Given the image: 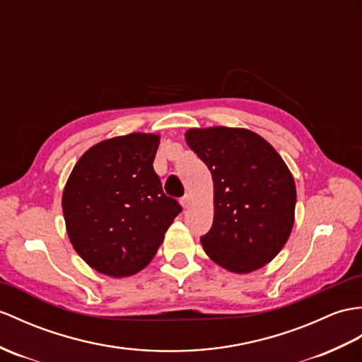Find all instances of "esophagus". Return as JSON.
Returning a JSON list of instances; mask_svg holds the SVG:
<instances>
[{
  "label": "esophagus",
  "instance_id": "obj_1",
  "mask_svg": "<svg viewBox=\"0 0 362 362\" xmlns=\"http://www.w3.org/2000/svg\"><path fill=\"white\" fill-rule=\"evenodd\" d=\"M180 204H182V206L187 209V208H189L191 206V196L189 194H185L182 199H180Z\"/></svg>",
  "mask_w": 362,
  "mask_h": 362
}]
</instances>
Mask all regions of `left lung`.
Segmentation results:
<instances>
[{
  "mask_svg": "<svg viewBox=\"0 0 362 362\" xmlns=\"http://www.w3.org/2000/svg\"><path fill=\"white\" fill-rule=\"evenodd\" d=\"M188 146L211 171L213 226L200 243L217 265L250 273L277 256L295 222L296 187L276 149L242 128L189 129Z\"/></svg>",
  "mask_w": 362,
  "mask_h": 362,
  "instance_id": "8db88e82",
  "label": "left lung"
}]
</instances>
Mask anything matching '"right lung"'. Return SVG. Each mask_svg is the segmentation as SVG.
I'll return each mask as SVG.
<instances>
[{"label":"right lung","instance_id":"add662e5","mask_svg":"<svg viewBox=\"0 0 362 362\" xmlns=\"http://www.w3.org/2000/svg\"><path fill=\"white\" fill-rule=\"evenodd\" d=\"M160 137L134 132L97 143L80 157L63 191L67 236L85 262L106 276L143 270L182 211L154 171Z\"/></svg>","mask_w":362,"mask_h":362}]
</instances>
